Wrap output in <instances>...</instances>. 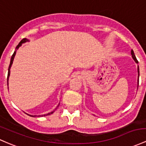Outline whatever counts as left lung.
<instances>
[{
    "label": "left lung",
    "instance_id": "left-lung-1",
    "mask_svg": "<svg viewBox=\"0 0 146 146\" xmlns=\"http://www.w3.org/2000/svg\"><path fill=\"white\" fill-rule=\"evenodd\" d=\"M131 54H132V58L134 59V61H135L136 63L138 64V60H137V58H136V56H135V55H134V51H133L132 50H131ZM138 73H139V66H138ZM138 86H139V80H138Z\"/></svg>",
    "mask_w": 146,
    "mask_h": 146
}]
</instances>
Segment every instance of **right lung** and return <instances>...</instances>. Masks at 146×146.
I'll return each mask as SVG.
<instances>
[{"mask_svg":"<svg viewBox=\"0 0 146 146\" xmlns=\"http://www.w3.org/2000/svg\"><path fill=\"white\" fill-rule=\"evenodd\" d=\"M28 40L27 39H25V38H24V39H23L21 40V41H20V43H19V44L17 45V48H16L17 49H18L19 47H20L21 46V44H23V43H25V42H26V41H28ZM15 55H16V51H14V52L13 53V55H12V57H11V60H10V64H9V68H8V74H7V84H8V78H9V74H10V67H11V66H12V63H13V60H14V56H15ZM59 105H60V104H59L58 105V106H57V107H59ZM53 113V111H52V112H50V113H47V114H46V115H41V116H47V115H50V114H51V113ZM29 115V114H28ZM29 116H32V115H29Z\"/></svg>","mask_w":146,"mask_h":146,"instance_id":"obj_1","label":"right lung"}]
</instances>
